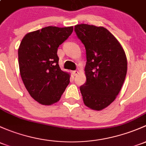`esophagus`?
I'll list each match as a JSON object with an SVG mask.
<instances>
[{
  "mask_svg": "<svg viewBox=\"0 0 146 146\" xmlns=\"http://www.w3.org/2000/svg\"><path fill=\"white\" fill-rule=\"evenodd\" d=\"M78 73V71H77V70H73V71H72V74H73V76H77Z\"/></svg>",
  "mask_w": 146,
  "mask_h": 146,
  "instance_id": "1",
  "label": "esophagus"
}]
</instances>
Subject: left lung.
I'll return each mask as SVG.
<instances>
[{
  "instance_id": "obj_1",
  "label": "left lung",
  "mask_w": 146,
  "mask_h": 146,
  "mask_svg": "<svg viewBox=\"0 0 146 146\" xmlns=\"http://www.w3.org/2000/svg\"><path fill=\"white\" fill-rule=\"evenodd\" d=\"M78 38L85 45L87 81L80 90L84 104L101 110L115 99L127 70V61L120 43L102 27L81 24L75 26Z\"/></svg>"
}]
</instances>
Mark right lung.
<instances>
[{
  "label": "right lung",
  "instance_id": "add662e5",
  "mask_svg": "<svg viewBox=\"0 0 146 146\" xmlns=\"http://www.w3.org/2000/svg\"><path fill=\"white\" fill-rule=\"evenodd\" d=\"M73 27H47L27 33L18 50L19 71L29 94L39 104L52 105L60 99L70 75L59 66L57 50L72 33Z\"/></svg>",
  "mask_w": 146,
  "mask_h": 146
}]
</instances>
